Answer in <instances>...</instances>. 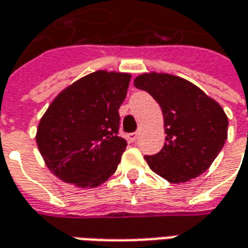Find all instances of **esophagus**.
I'll return each mask as SVG.
<instances>
[{
  "label": "esophagus",
  "instance_id": "obj_1",
  "mask_svg": "<svg viewBox=\"0 0 248 248\" xmlns=\"http://www.w3.org/2000/svg\"><path fill=\"white\" fill-rule=\"evenodd\" d=\"M126 140L129 142H136L138 140V133H130L126 136Z\"/></svg>",
  "mask_w": 248,
  "mask_h": 248
}]
</instances>
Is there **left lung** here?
I'll use <instances>...</instances> for the list:
<instances>
[{"label": "left lung", "instance_id": "obj_1", "mask_svg": "<svg viewBox=\"0 0 248 248\" xmlns=\"http://www.w3.org/2000/svg\"><path fill=\"white\" fill-rule=\"evenodd\" d=\"M134 86L157 100L164 115L165 143L145 155L149 168L172 184L186 183L208 169L227 140L228 118L202 90L180 76L141 74Z\"/></svg>", "mask_w": 248, "mask_h": 248}]
</instances>
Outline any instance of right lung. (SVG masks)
<instances>
[{
  "mask_svg": "<svg viewBox=\"0 0 248 248\" xmlns=\"http://www.w3.org/2000/svg\"><path fill=\"white\" fill-rule=\"evenodd\" d=\"M130 79L126 72L95 71L52 100L36 133L52 174L80 188L98 186L114 174L127 146L118 136V110Z\"/></svg>",
  "mask_w": 248,
  "mask_h": 248,
  "instance_id": "right-lung-1",
  "label": "right lung"
}]
</instances>
